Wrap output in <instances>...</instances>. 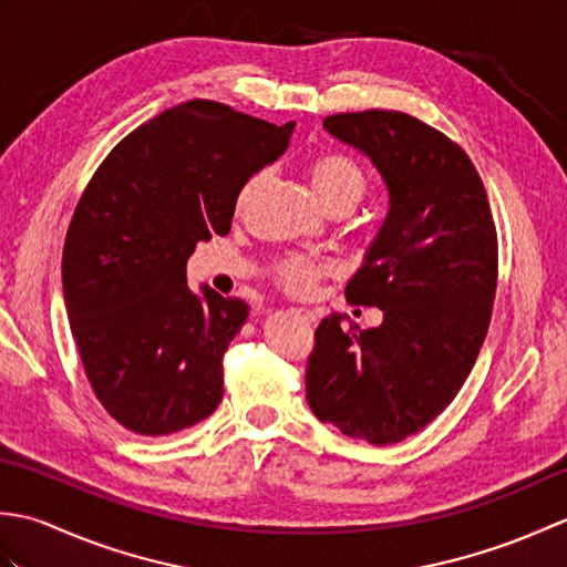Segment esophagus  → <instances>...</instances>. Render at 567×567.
Listing matches in <instances>:
<instances>
[{"instance_id":"1","label":"esophagus","mask_w":567,"mask_h":567,"mask_svg":"<svg viewBox=\"0 0 567 567\" xmlns=\"http://www.w3.org/2000/svg\"><path fill=\"white\" fill-rule=\"evenodd\" d=\"M295 315L302 319V321H307V323H311V321H317V315L311 309H305V307H297V309H292Z\"/></svg>"}]
</instances>
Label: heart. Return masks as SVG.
Wrapping results in <instances>:
<instances>
[{
    "instance_id": "obj_1",
    "label": "heart",
    "mask_w": 567,
    "mask_h": 567,
    "mask_svg": "<svg viewBox=\"0 0 567 567\" xmlns=\"http://www.w3.org/2000/svg\"><path fill=\"white\" fill-rule=\"evenodd\" d=\"M307 173L311 179V187L317 192V197L327 204L329 209L341 207V204L355 207V204L365 197L368 175L363 171V165L341 151L317 153L315 158L309 161ZM260 183H262L260 173L250 175L246 179L236 197L238 212H244L248 207V202L252 199V195H256ZM272 275H275V282L280 285L282 290L292 295H307L315 290L319 280L331 275V265L311 260L305 256H285L275 262Z\"/></svg>"
}]
</instances>
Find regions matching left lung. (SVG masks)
Wrapping results in <instances>:
<instances>
[{
    "instance_id": "left-lung-1",
    "label": "left lung",
    "mask_w": 567,
    "mask_h": 567,
    "mask_svg": "<svg viewBox=\"0 0 567 567\" xmlns=\"http://www.w3.org/2000/svg\"><path fill=\"white\" fill-rule=\"evenodd\" d=\"M329 134L375 163L390 212L353 305L382 309L378 329L321 319L307 360V402L351 439L392 445L429 426L473 370L497 290V228L467 153L404 112L323 118Z\"/></svg>"
}]
</instances>
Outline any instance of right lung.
Listing matches in <instances>:
<instances>
[{
  "label": "right lung",
  "mask_w": 567,
  "mask_h": 567,
  "mask_svg": "<svg viewBox=\"0 0 567 567\" xmlns=\"http://www.w3.org/2000/svg\"><path fill=\"white\" fill-rule=\"evenodd\" d=\"M292 131L189 100L118 141L84 187L63 248L65 309L92 392L124 429L167 436L219 406L248 305L192 295L185 265L228 234L240 187Z\"/></svg>",
  "instance_id": "add662e5"
}]
</instances>
